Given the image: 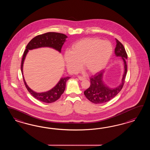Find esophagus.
I'll return each instance as SVG.
<instances>
[{
  "mask_svg": "<svg viewBox=\"0 0 150 150\" xmlns=\"http://www.w3.org/2000/svg\"><path fill=\"white\" fill-rule=\"evenodd\" d=\"M78 79H79L80 81H82V80H84L86 79L85 77H81V76H78Z\"/></svg>",
  "mask_w": 150,
  "mask_h": 150,
  "instance_id": "34e87169",
  "label": "esophagus"
}]
</instances>
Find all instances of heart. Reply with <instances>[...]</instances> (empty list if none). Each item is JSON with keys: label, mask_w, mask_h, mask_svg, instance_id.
I'll use <instances>...</instances> for the list:
<instances>
[{"label": "heart", "mask_w": 150, "mask_h": 150, "mask_svg": "<svg viewBox=\"0 0 150 150\" xmlns=\"http://www.w3.org/2000/svg\"><path fill=\"white\" fill-rule=\"evenodd\" d=\"M113 52V46L108 41L97 38H85L74 43L70 51L64 55L67 67L72 72L83 67L89 73L102 70L108 63Z\"/></svg>", "instance_id": "heart-1"}]
</instances>
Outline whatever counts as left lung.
<instances>
[{
    "instance_id": "left-lung-1",
    "label": "left lung",
    "mask_w": 150,
    "mask_h": 150,
    "mask_svg": "<svg viewBox=\"0 0 150 150\" xmlns=\"http://www.w3.org/2000/svg\"><path fill=\"white\" fill-rule=\"evenodd\" d=\"M116 40V47L115 48V54L117 57H120L123 59L124 64V73L123 74L122 83L119 86L110 88L103 81V75L105 70L100 71V73L96 74L94 76L90 77V86L84 91V95L90 102L95 104H101L109 101L118 95V93L123 88L125 79L127 73V64L126 60L127 55L122 43L117 39Z\"/></svg>"
}]
</instances>
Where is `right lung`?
I'll return each instance as SVG.
<instances>
[{"label": "right lung", "instance_id": "1", "mask_svg": "<svg viewBox=\"0 0 150 150\" xmlns=\"http://www.w3.org/2000/svg\"><path fill=\"white\" fill-rule=\"evenodd\" d=\"M67 37H68L65 35L57 32H47L34 37L27 44L26 47V49L23 54L21 65L22 74L23 75V64L28 50L41 47H50L59 51L60 53L62 47ZM23 77L24 83L28 91L37 100L47 103H53L59 99L65 89L66 82L70 78V77H62L55 86L50 91L38 93L33 91L27 86L23 75Z\"/></svg>", "mask_w": 150, "mask_h": 150}]
</instances>
